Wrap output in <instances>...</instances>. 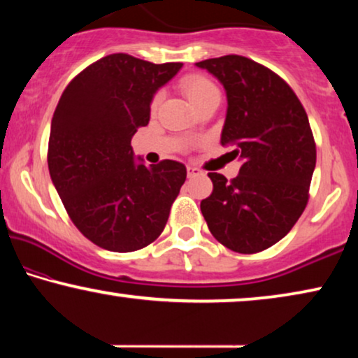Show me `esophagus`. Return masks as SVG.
<instances>
[{
    "mask_svg": "<svg viewBox=\"0 0 358 358\" xmlns=\"http://www.w3.org/2000/svg\"><path fill=\"white\" fill-rule=\"evenodd\" d=\"M202 174V171L199 168H195V166H187V176L189 178H195V176H200Z\"/></svg>",
    "mask_w": 358,
    "mask_h": 358,
    "instance_id": "34e87169",
    "label": "esophagus"
}]
</instances>
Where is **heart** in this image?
<instances>
[{
    "mask_svg": "<svg viewBox=\"0 0 358 358\" xmlns=\"http://www.w3.org/2000/svg\"><path fill=\"white\" fill-rule=\"evenodd\" d=\"M180 87H182L184 94L189 97V101L192 102L195 107L210 99V97L220 96L217 86H215L210 80H207V78L200 75H192V76L184 78L182 83H180ZM159 101H161V94H156L153 99V107L158 106Z\"/></svg>",
    "mask_w": 358,
    "mask_h": 358,
    "instance_id": "1",
    "label": "heart"
}]
</instances>
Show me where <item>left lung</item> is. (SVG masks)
<instances>
[{"label": "left lung", "instance_id": "1", "mask_svg": "<svg viewBox=\"0 0 358 358\" xmlns=\"http://www.w3.org/2000/svg\"><path fill=\"white\" fill-rule=\"evenodd\" d=\"M222 83L227 119L220 143L241 161L231 182L208 173L213 192L200 202L208 229L234 252L271 248L301 217L316 166L310 122L292 87L246 57L195 63Z\"/></svg>", "mask_w": 358, "mask_h": 358}]
</instances>
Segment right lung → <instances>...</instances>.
Returning a JSON list of instances; mask_svg holds the SVG:
<instances>
[{"label":"right lung","instance_id":"right-lung-1","mask_svg":"<svg viewBox=\"0 0 358 358\" xmlns=\"http://www.w3.org/2000/svg\"><path fill=\"white\" fill-rule=\"evenodd\" d=\"M182 63H150L114 53L83 70L58 101L48 140V171L71 222L114 252H131L163 233L185 166H145L131 136L148 125L159 87Z\"/></svg>","mask_w":358,"mask_h":358}]
</instances>
